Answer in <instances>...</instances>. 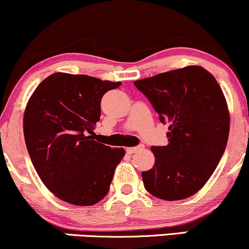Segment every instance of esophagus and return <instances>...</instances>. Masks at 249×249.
Here are the masks:
<instances>
[{"label":"esophagus","mask_w":249,"mask_h":249,"mask_svg":"<svg viewBox=\"0 0 249 249\" xmlns=\"http://www.w3.org/2000/svg\"><path fill=\"white\" fill-rule=\"evenodd\" d=\"M142 147H144V146H142V145H139V146H136V147H127L126 148V152L127 153H136L137 151L142 150Z\"/></svg>","instance_id":"obj_1"}]
</instances>
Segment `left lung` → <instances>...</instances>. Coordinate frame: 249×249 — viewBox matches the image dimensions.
<instances>
[{
    "label": "left lung",
    "instance_id": "1",
    "mask_svg": "<svg viewBox=\"0 0 249 249\" xmlns=\"http://www.w3.org/2000/svg\"><path fill=\"white\" fill-rule=\"evenodd\" d=\"M167 123L168 144L152 146L153 167L142 173L156 198L181 200L211 178L225 152L230 111L219 83L199 65H188L133 83Z\"/></svg>",
    "mask_w": 249,
    "mask_h": 249
}]
</instances>
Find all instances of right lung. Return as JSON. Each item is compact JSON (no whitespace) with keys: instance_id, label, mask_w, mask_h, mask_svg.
I'll use <instances>...</instances> for the list:
<instances>
[{"instance_id":"obj_1","label":"right lung","mask_w":249,"mask_h":249,"mask_svg":"<svg viewBox=\"0 0 249 249\" xmlns=\"http://www.w3.org/2000/svg\"><path fill=\"white\" fill-rule=\"evenodd\" d=\"M121 82L56 72L39 83L27 103L23 132L43 184L57 198L91 206L108 192L124 148L95 141L102 97Z\"/></svg>"}]
</instances>
